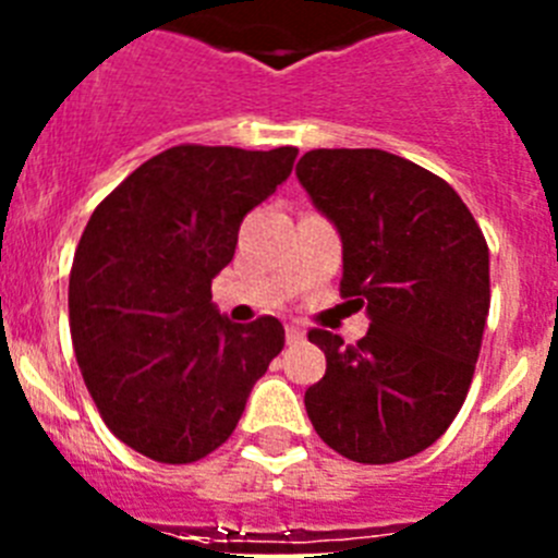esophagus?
Returning a JSON list of instances; mask_svg holds the SVG:
<instances>
[{
  "mask_svg": "<svg viewBox=\"0 0 558 558\" xmlns=\"http://www.w3.org/2000/svg\"><path fill=\"white\" fill-rule=\"evenodd\" d=\"M284 338H288V343H299V340H304V329L299 327V324H288Z\"/></svg>",
  "mask_w": 558,
  "mask_h": 558,
  "instance_id": "1",
  "label": "esophagus"
}]
</instances>
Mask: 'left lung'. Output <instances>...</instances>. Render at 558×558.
<instances>
[{"mask_svg":"<svg viewBox=\"0 0 558 558\" xmlns=\"http://www.w3.org/2000/svg\"><path fill=\"white\" fill-rule=\"evenodd\" d=\"M295 175L343 243L340 295L366 338L310 329L327 374L304 393L315 433L349 461L427 450L461 411L489 315V245L458 192L374 147L310 150Z\"/></svg>","mask_w":558,"mask_h":558,"instance_id":"1","label":"left lung"}]
</instances>
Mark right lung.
Returning a JSON list of instances; mask_svg holds the SVG:
<instances>
[{
  "mask_svg": "<svg viewBox=\"0 0 558 558\" xmlns=\"http://www.w3.org/2000/svg\"><path fill=\"white\" fill-rule=\"evenodd\" d=\"M295 156L175 145L92 211L69 274V329L102 422L131 450L159 463L215 452L282 352L279 318L231 324L211 304V279Z\"/></svg>",
  "mask_w": 558,
  "mask_h": 558,
  "instance_id": "1",
  "label": "right lung"
}]
</instances>
